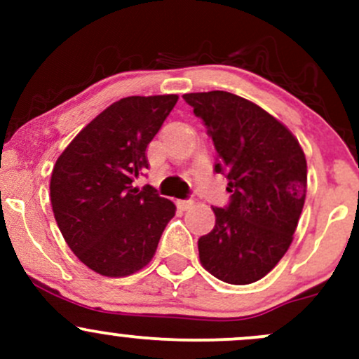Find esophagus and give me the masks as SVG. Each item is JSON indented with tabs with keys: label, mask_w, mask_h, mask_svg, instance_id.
Masks as SVG:
<instances>
[{
	"label": "esophagus",
	"mask_w": 359,
	"mask_h": 359,
	"mask_svg": "<svg viewBox=\"0 0 359 359\" xmlns=\"http://www.w3.org/2000/svg\"><path fill=\"white\" fill-rule=\"evenodd\" d=\"M191 205H193V200H179V206L182 210H187Z\"/></svg>",
	"instance_id": "34e87169"
}]
</instances>
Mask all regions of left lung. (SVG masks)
Instances as JSON below:
<instances>
[{
    "instance_id": "1",
    "label": "left lung",
    "mask_w": 359,
    "mask_h": 359,
    "mask_svg": "<svg viewBox=\"0 0 359 359\" xmlns=\"http://www.w3.org/2000/svg\"><path fill=\"white\" fill-rule=\"evenodd\" d=\"M217 151L213 170L229 180V203L213 208L215 227L198 240L206 271L231 285L266 276L287 253L306 201L307 163L276 118L229 92L182 97Z\"/></svg>"
}]
</instances>
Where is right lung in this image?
Segmentation results:
<instances>
[{
    "mask_svg": "<svg viewBox=\"0 0 359 359\" xmlns=\"http://www.w3.org/2000/svg\"><path fill=\"white\" fill-rule=\"evenodd\" d=\"M177 95L126 97L90 121L52 172L50 200L64 240L85 266L121 278L149 264L175 205L133 186L149 168L147 146Z\"/></svg>",
    "mask_w": 359,
    "mask_h": 359,
    "instance_id": "add662e5",
    "label": "right lung"
}]
</instances>
